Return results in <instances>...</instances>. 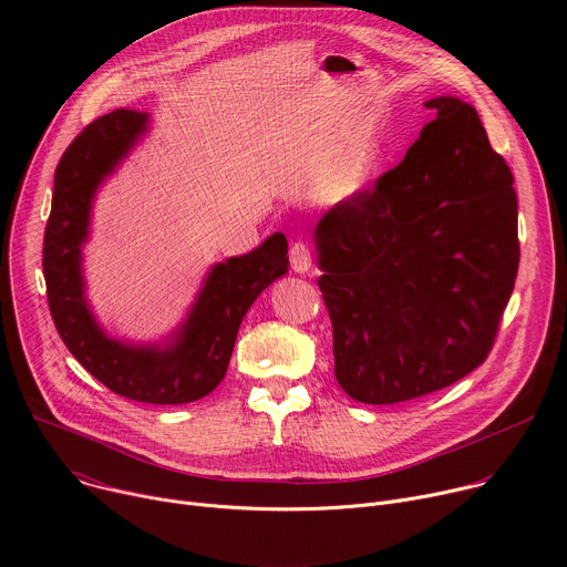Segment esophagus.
Returning a JSON list of instances; mask_svg holds the SVG:
<instances>
[{
  "instance_id": "34e87169",
  "label": "esophagus",
  "mask_w": 567,
  "mask_h": 567,
  "mask_svg": "<svg viewBox=\"0 0 567 567\" xmlns=\"http://www.w3.org/2000/svg\"><path fill=\"white\" fill-rule=\"evenodd\" d=\"M289 262L296 274H307L313 267V251L307 241H293L289 249Z\"/></svg>"
}]
</instances>
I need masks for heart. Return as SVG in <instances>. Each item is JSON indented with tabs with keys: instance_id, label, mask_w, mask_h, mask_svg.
<instances>
[{
	"instance_id": "obj_1",
	"label": "heart",
	"mask_w": 567,
	"mask_h": 567,
	"mask_svg": "<svg viewBox=\"0 0 567 567\" xmlns=\"http://www.w3.org/2000/svg\"><path fill=\"white\" fill-rule=\"evenodd\" d=\"M377 150L372 145H359L348 156H343L339 164L322 179V195L330 202H341L357 195L374 166Z\"/></svg>"
}]
</instances>
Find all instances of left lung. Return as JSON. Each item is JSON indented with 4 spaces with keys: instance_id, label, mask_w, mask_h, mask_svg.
Here are the masks:
<instances>
[{
    "instance_id": "left-lung-1",
    "label": "left lung",
    "mask_w": 567,
    "mask_h": 567,
    "mask_svg": "<svg viewBox=\"0 0 567 567\" xmlns=\"http://www.w3.org/2000/svg\"><path fill=\"white\" fill-rule=\"evenodd\" d=\"M426 107L435 118L401 164L313 230L337 381L374 406L442 390L487 361L518 274L507 161L468 103Z\"/></svg>"
}]
</instances>
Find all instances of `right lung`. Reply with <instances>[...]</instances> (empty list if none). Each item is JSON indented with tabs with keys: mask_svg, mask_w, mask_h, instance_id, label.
Wrapping results in <instances>:
<instances>
[{
	"mask_svg": "<svg viewBox=\"0 0 567 567\" xmlns=\"http://www.w3.org/2000/svg\"><path fill=\"white\" fill-rule=\"evenodd\" d=\"M145 125V112L116 110L90 123L64 150L55 168L42 269L55 330L75 361L125 399L177 406L206 396L224 379L241 318L276 278L287 274V237L274 233L256 251L213 267L166 350L107 339L85 302L80 247L87 239L96 188Z\"/></svg>",
	"mask_w": 567,
	"mask_h": 567,
	"instance_id": "obj_1",
	"label": "right lung"
}]
</instances>
